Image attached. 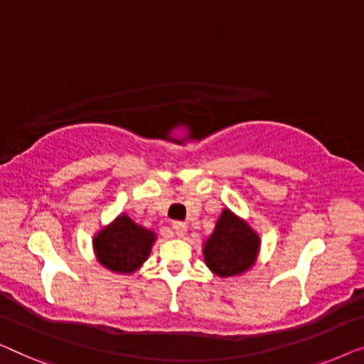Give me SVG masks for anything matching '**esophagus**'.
I'll return each mask as SVG.
<instances>
[{
  "instance_id": "obj_1",
  "label": "esophagus",
  "mask_w": 364,
  "mask_h": 364,
  "mask_svg": "<svg viewBox=\"0 0 364 364\" xmlns=\"http://www.w3.org/2000/svg\"><path fill=\"white\" fill-rule=\"evenodd\" d=\"M173 230H175V234H176L178 237H184V235H186L188 227L184 225L183 222H175V224H173Z\"/></svg>"
}]
</instances>
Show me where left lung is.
<instances>
[{"instance_id": "obj_1", "label": "left lung", "mask_w": 364, "mask_h": 364, "mask_svg": "<svg viewBox=\"0 0 364 364\" xmlns=\"http://www.w3.org/2000/svg\"><path fill=\"white\" fill-rule=\"evenodd\" d=\"M259 247L262 240L252 225L225 208L203 243L204 263L219 278H235L255 267Z\"/></svg>"}]
</instances>
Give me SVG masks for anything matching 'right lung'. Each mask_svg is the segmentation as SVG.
I'll use <instances>...</instances> for the list:
<instances>
[{
    "mask_svg": "<svg viewBox=\"0 0 364 364\" xmlns=\"http://www.w3.org/2000/svg\"><path fill=\"white\" fill-rule=\"evenodd\" d=\"M156 242L154 230L139 225L122 213L93 237L95 257L116 274H132L147 262Z\"/></svg>",
    "mask_w": 364,
    "mask_h": 364,
    "instance_id": "obj_1",
    "label": "right lung"
}]
</instances>
